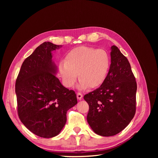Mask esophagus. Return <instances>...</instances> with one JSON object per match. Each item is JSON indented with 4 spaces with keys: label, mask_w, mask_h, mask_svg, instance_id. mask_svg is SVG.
<instances>
[{
    "label": "esophagus",
    "mask_w": 158,
    "mask_h": 158,
    "mask_svg": "<svg viewBox=\"0 0 158 158\" xmlns=\"http://www.w3.org/2000/svg\"><path fill=\"white\" fill-rule=\"evenodd\" d=\"M82 97H83V95L81 94V93H80V92H78V93H77V98H78V99H81L82 98Z\"/></svg>",
    "instance_id": "obj_1"
}]
</instances>
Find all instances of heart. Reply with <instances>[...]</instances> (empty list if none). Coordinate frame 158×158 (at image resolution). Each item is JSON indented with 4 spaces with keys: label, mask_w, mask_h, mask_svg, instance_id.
<instances>
[{
    "label": "heart",
    "mask_w": 158,
    "mask_h": 158,
    "mask_svg": "<svg viewBox=\"0 0 158 158\" xmlns=\"http://www.w3.org/2000/svg\"><path fill=\"white\" fill-rule=\"evenodd\" d=\"M111 56L103 49L81 46L69 51L59 64V73L66 87H73L78 75V87L86 89L100 86L111 68Z\"/></svg>",
    "instance_id": "1"
}]
</instances>
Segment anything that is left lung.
<instances>
[{"label":"left lung","mask_w":158,"mask_h":158,"mask_svg":"<svg viewBox=\"0 0 158 158\" xmlns=\"http://www.w3.org/2000/svg\"><path fill=\"white\" fill-rule=\"evenodd\" d=\"M111 68L104 82L84 96L89 105V125L103 136H114L122 131L136 113L137 84L131 64L114 45L111 47Z\"/></svg>","instance_id":"1"}]
</instances>
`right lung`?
Here are the masks:
<instances>
[{"label":"right lung","mask_w":158,"mask_h":158,"mask_svg":"<svg viewBox=\"0 0 158 158\" xmlns=\"http://www.w3.org/2000/svg\"><path fill=\"white\" fill-rule=\"evenodd\" d=\"M44 42L23 62L15 92L18 117L24 126L42 138L58 135L66 122V112L77 103L74 90L64 88L55 75L51 51L60 49Z\"/></svg>","instance_id":"add662e5"}]
</instances>
